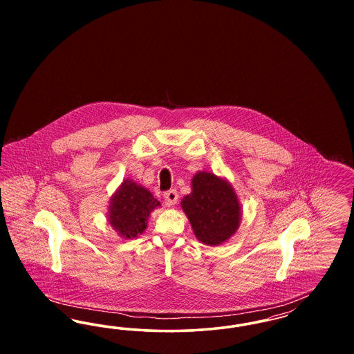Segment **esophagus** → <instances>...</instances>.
Wrapping results in <instances>:
<instances>
[{
	"label": "esophagus",
	"instance_id": "1",
	"mask_svg": "<svg viewBox=\"0 0 354 354\" xmlns=\"http://www.w3.org/2000/svg\"><path fill=\"white\" fill-rule=\"evenodd\" d=\"M165 199H166V203L169 205L176 204V202H178V192L175 189H169L167 192H165Z\"/></svg>",
	"mask_w": 354,
	"mask_h": 354
}]
</instances>
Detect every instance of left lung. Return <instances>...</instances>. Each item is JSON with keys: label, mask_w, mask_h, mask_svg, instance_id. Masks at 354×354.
I'll return each mask as SVG.
<instances>
[{"label": "left lung", "mask_w": 354, "mask_h": 354, "mask_svg": "<svg viewBox=\"0 0 354 354\" xmlns=\"http://www.w3.org/2000/svg\"><path fill=\"white\" fill-rule=\"evenodd\" d=\"M182 209L194 235L209 247L228 241L240 227L241 205L232 185L211 171L192 176L191 192L182 199Z\"/></svg>", "instance_id": "left-lung-1"}]
</instances>
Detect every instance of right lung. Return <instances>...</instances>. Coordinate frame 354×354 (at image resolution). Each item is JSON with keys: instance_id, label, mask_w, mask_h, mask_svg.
Segmentation results:
<instances>
[{"instance_id": "obj_1", "label": "right lung", "mask_w": 354, "mask_h": 354, "mask_svg": "<svg viewBox=\"0 0 354 354\" xmlns=\"http://www.w3.org/2000/svg\"><path fill=\"white\" fill-rule=\"evenodd\" d=\"M160 205L146 187L127 178L111 195L107 221L119 237L124 240L136 239L147 228L152 211Z\"/></svg>"}]
</instances>
